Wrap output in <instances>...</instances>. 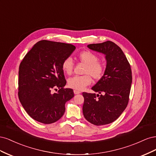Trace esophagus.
I'll return each mask as SVG.
<instances>
[{"label": "esophagus", "instance_id": "esophagus-1", "mask_svg": "<svg viewBox=\"0 0 156 156\" xmlns=\"http://www.w3.org/2000/svg\"><path fill=\"white\" fill-rule=\"evenodd\" d=\"M73 92H74V94H80V93H81V91H79V90H73Z\"/></svg>", "mask_w": 156, "mask_h": 156}]
</instances>
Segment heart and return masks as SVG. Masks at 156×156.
I'll use <instances>...</instances> for the list:
<instances>
[{"instance_id": "1", "label": "heart", "mask_w": 156, "mask_h": 156, "mask_svg": "<svg viewBox=\"0 0 156 156\" xmlns=\"http://www.w3.org/2000/svg\"><path fill=\"white\" fill-rule=\"evenodd\" d=\"M77 58L80 62L85 64L83 70V74L85 75L81 76L76 75L69 78L68 84L70 88L82 90L91 83V76L96 81L100 80L105 73V68L103 63L98 60V56L90 51L80 52ZM73 59L68 56L63 60L61 67L65 73L69 75L73 72Z\"/></svg>"}]
</instances>
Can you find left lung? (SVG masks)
<instances>
[{
    "label": "left lung",
    "mask_w": 156,
    "mask_h": 156,
    "mask_svg": "<svg viewBox=\"0 0 156 156\" xmlns=\"http://www.w3.org/2000/svg\"><path fill=\"white\" fill-rule=\"evenodd\" d=\"M88 48L105 55L107 66L103 76L92 88L100 94L83 92V115L94 125L108 124L121 115L128 104L131 66L123 51L114 42L90 44Z\"/></svg>",
    "instance_id": "1"
}]
</instances>
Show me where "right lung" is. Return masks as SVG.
Here are the masks:
<instances>
[{"instance_id":"add662e5","label":"right lung","mask_w":156,"mask_h":156,"mask_svg":"<svg viewBox=\"0 0 156 156\" xmlns=\"http://www.w3.org/2000/svg\"><path fill=\"white\" fill-rule=\"evenodd\" d=\"M75 49L72 44L41 40L21 61L18 96L23 108L34 120L49 124L64 114L65 103L74 96V93L72 89L64 88L66 81L61 64ZM57 88V93H51Z\"/></svg>"}]
</instances>
